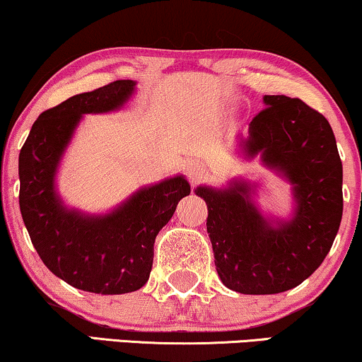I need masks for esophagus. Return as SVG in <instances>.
Here are the masks:
<instances>
[{
  "label": "esophagus",
  "mask_w": 362,
  "mask_h": 362,
  "mask_svg": "<svg viewBox=\"0 0 362 362\" xmlns=\"http://www.w3.org/2000/svg\"><path fill=\"white\" fill-rule=\"evenodd\" d=\"M187 175H189L192 181H196L199 177V168L198 166H189V168H187Z\"/></svg>",
  "instance_id": "esophagus-1"
}]
</instances>
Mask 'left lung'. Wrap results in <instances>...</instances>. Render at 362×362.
Returning <instances> with one entry per match:
<instances>
[{
	"label": "left lung",
	"mask_w": 362,
	"mask_h": 362,
	"mask_svg": "<svg viewBox=\"0 0 362 362\" xmlns=\"http://www.w3.org/2000/svg\"><path fill=\"white\" fill-rule=\"evenodd\" d=\"M243 148L294 185L296 211L271 226L244 182L224 191L198 187L208 204L206 228L226 288L241 294L293 289L321 266L342 218V163L331 124L299 98L266 95Z\"/></svg>",
	"instance_id": "obj_1"
}]
</instances>
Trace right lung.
<instances>
[{"label": "right lung", "instance_id": "add662e5", "mask_svg": "<svg viewBox=\"0 0 362 362\" xmlns=\"http://www.w3.org/2000/svg\"><path fill=\"white\" fill-rule=\"evenodd\" d=\"M119 79L43 111L20 151V209L33 246L51 273L73 288L124 294L149 279L154 239L191 192L182 176L143 187L111 214L81 216L59 203L54 175L83 115L119 107L134 89Z\"/></svg>", "mask_w": 362, "mask_h": 362}]
</instances>
